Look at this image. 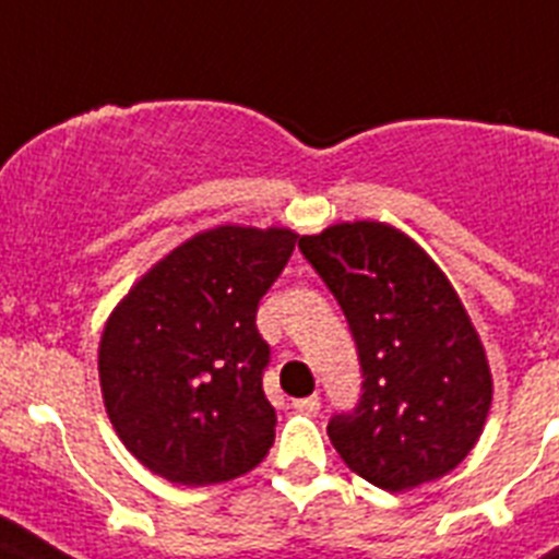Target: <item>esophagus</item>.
Masks as SVG:
<instances>
[{
    "mask_svg": "<svg viewBox=\"0 0 559 559\" xmlns=\"http://www.w3.org/2000/svg\"><path fill=\"white\" fill-rule=\"evenodd\" d=\"M290 406H294L296 412H302V414H316L319 408H322V397H319V394H310V397L294 400Z\"/></svg>",
    "mask_w": 559,
    "mask_h": 559,
    "instance_id": "34e87169",
    "label": "esophagus"
}]
</instances>
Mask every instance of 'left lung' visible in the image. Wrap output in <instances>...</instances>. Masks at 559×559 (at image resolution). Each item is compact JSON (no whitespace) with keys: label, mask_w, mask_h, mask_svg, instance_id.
Listing matches in <instances>:
<instances>
[{"label":"left lung","mask_w":559,"mask_h":559,"mask_svg":"<svg viewBox=\"0 0 559 559\" xmlns=\"http://www.w3.org/2000/svg\"><path fill=\"white\" fill-rule=\"evenodd\" d=\"M347 316L364 397L328 433L349 471L389 492L445 476L476 448L492 372L471 313L423 246L383 221L299 237Z\"/></svg>","instance_id":"left-lung-1"}]
</instances>
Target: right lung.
<instances>
[{"label":"right lung","instance_id":"1","mask_svg":"<svg viewBox=\"0 0 559 559\" xmlns=\"http://www.w3.org/2000/svg\"><path fill=\"white\" fill-rule=\"evenodd\" d=\"M296 237L288 226L195 231L108 313L97 347L103 406L151 473L206 487L249 473L274 445L269 344L254 316Z\"/></svg>","mask_w":559,"mask_h":559}]
</instances>
